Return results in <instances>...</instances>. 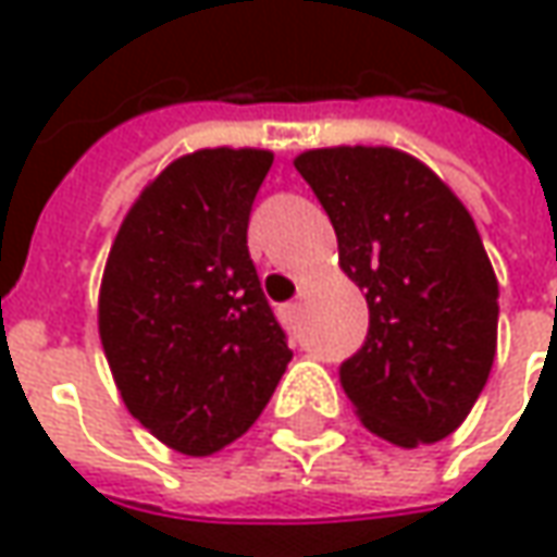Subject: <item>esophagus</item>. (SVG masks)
Wrapping results in <instances>:
<instances>
[{"mask_svg": "<svg viewBox=\"0 0 557 557\" xmlns=\"http://www.w3.org/2000/svg\"><path fill=\"white\" fill-rule=\"evenodd\" d=\"M278 315H282V322H297V315H300V304H285L278 309Z\"/></svg>", "mask_w": 557, "mask_h": 557, "instance_id": "34e87169", "label": "esophagus"}]
</instances>
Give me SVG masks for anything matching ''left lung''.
<instances>
[{
	"label": "left lung",
	"mask_w": 557,
	"mask_h": 557,
	"mask_svg": "<svg viewBox=\"0 0 557 557\" xmlns=\"http://www.w3.org/2000/svg\"><path fill=\"white\" fill-rule=\"evenodd\" d=\"M294 168L371 312L364 346L339 364L346 398L386 442H442L479 401L496 356L499 285L475 220L401 149H309Z\"/></svg>",
	"instance_id": "left-lung-1"
}]
</instances>
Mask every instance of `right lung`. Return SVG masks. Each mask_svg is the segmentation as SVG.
I'll use <instances>...</instances> for the list:
<instances>
[{
    "mask_svg": "<svg viewBox=\"0 0 557 557\" xmlns=\"http://www.w3.org/2000/svg\"><path fill=\"white\" fill-rule=\"evenodd\" d=\"M270 149H199L149 183L119 226L97 327L134 420L186 457L242 438L290 349L248 253Z\"/></svg>",
    "mask_w": 557,
    "mask_h": 557,
    "instance_id": "obj_1",
    "label": "right lung"
}]
</instances>
